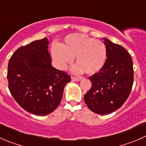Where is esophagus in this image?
Instances as JSON below:
<instances>
[{
    "mask_svg": "<svg viewBox=\"0 0 146 146\" xmlns=\"http://www.w3.org/2000/svg\"><path fill=\"white\" fill-rule=\"evenodd\" d=\"M80 78H76V77H72L71 78V80H73V81H79V80H80Z\"/></svg>",
    "mask_w": 146,
    "mask_h": 146,
    "instance_id": "obj_1",
    "label": "esophagus"
}]
</instances>
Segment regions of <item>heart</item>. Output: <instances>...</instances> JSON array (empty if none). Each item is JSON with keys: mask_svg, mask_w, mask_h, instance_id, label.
<instances>
[{"mask_svg": "<svg viewBox=\"0 0 146 146\" xmlns=\"http://www.w3.org/2000/svg\"><path fill=\"white\" fill-rule=\"evenodd\" d=\"M51 52L59 68H66L75 57L77 65L73 68V71H84L88 75L95 74L103 67L107 55L103 42L79 33L67 35L60 46L54 45L52 47Z\"/></svg>", "mask_w": 146, "mask_h": 146, "instance_id": "heart-1", "label": "heart"}]
</instances>
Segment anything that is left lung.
Instances as JSON below:
<instances>
[{
    "instance_id": "left-lung-1",
    "label": "left lung",
    "mask_w": 146,
    "mask_h": 146,
    "mask_svg": "<svg viewBox=\"0 0 146 146\" xmlns=\"http://www.w3.org/2000/svg\"><path fill=\"white\" fill-rule=\"evenodd\" d=\"M107 59L98 73L89 77L91 88L84 100L90 111L100 115L111 113L123 106L133 83L131 55L121 46L103 38Z\"/></svg>"
}]
</instances>
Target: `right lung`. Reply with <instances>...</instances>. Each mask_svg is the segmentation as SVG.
<instances>
[{
  "label": "right lung",
  "mask_w": 146,
  "mask_h": 146,
  "mask_svg": "<svg viewBox=\"0 0 146 146\" xmlns=\"http://www.w3.org/2000/svg\"><path fill=\"white\" fill-rule=\"evenodd\" d=\"M47 38L17 49L10 58L8 88L25 111L37 115L54 111L60 103L64 87L70 81L66 72L51 65Z\"/></svg>",
  "instance_id": "obj_1"
}]
</instances>
